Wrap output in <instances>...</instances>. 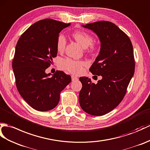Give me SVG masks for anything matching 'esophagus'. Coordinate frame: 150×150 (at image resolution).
<instances>
[{"mask_svg":"<svg viewBox=\"0 0 150 150\" xmlns=\"http://www.w3.org/2000/svg\"><path fill=\"white\" fill-rule=\"evenodd\" d=\"M71 81H78V78L76 77L75 76L72 75L71 76Z\"/></svg>","mask_w":150,"mask_h":150,"instance_id":"34e87169","label":"esophagus"}]
</instances>
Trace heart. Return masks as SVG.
Returning <instances> with one entry per match:
<instances>
[{
  "label": "heart",
  "mask_w": 150,
  "mask_h": 150,
  "mask_svg": "<svg viewBox=\"0 0 150 150\" xmlns=\"http://www.w3.org/2000/svg\"><path fill=\"white\" fill-rule=\"evenodd\" d=\"M72 36L75 40L81 44L83 47L93 50L95 46L93 43V38L89 34L82 30H76L73 33ZM67 45V40L63 34H59L56 40V48L58 52H62L64 50ZM59 67L62 70L67 71L71 74L79 75L82 73L83 67L87 65V62L83 61L74 60L71 58H63L59 61Z\"/></svg>",
  "instance_id": "heart-1"
}]
</instances>
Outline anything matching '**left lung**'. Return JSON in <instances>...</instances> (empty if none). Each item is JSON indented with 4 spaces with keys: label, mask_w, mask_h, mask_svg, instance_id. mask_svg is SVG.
Masks as SVG:
<instances>
[{
    "label": "left lung",
    "mask_w": 150,
    "mask_h": 150,
    "mask_svg": "<svg viewBox=\"0 0 150 150\" xmlns=\"http://www.w3.org/2000/svg\"><path fill=\"white\" fill-rule=\"evenodd\" d=\"M82 26L99 37L100 52L89 71L102 79L95 84L88 77L80 78L82 88L79 103L88 114L103 116L119 105L126 95L135 71L133 46L129 37L112 22L99 21Z\"/></svg>",
    "instance_id": "left-lung-1"
}]
</instances>
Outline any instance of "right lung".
Returning <instances> with one entry per match:
<instances>
[{"label":"right lung","mask_w":150,"mask_h":150,"mask_svg":"<svg viewBox=\"0 0 150 150\" xmlns=\"http://www.w3.org/2000/svg\"><path fill=\"white\" fill-rule=\"evenodd\" d=\"M69 25L50 18L40 20L28 28L16 43L12 62L16 88L23 100L38 111L56 107L61 92L71 81L70 75L62 71H56L52 76L45 73L57 55L59 33Z\"/></svg>","instance_id":"right-lung-1"}]
</instances>
